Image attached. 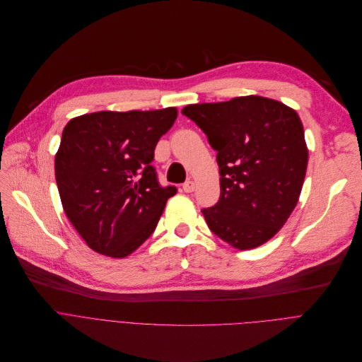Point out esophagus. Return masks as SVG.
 <instances>
[{
    "label": "esophagus",
    "instance_id": "esophagus-1",
    "mask_svg": "<svg viewBox=\"0 0 362 362\" xmlns=\"http://www.w3.org/2000/svg\"><path fill=\"white\" fill-rule=\"evenodd\" d=\"M182 189L185 191V193H193V191H194V182L193 181H185L182 184Z\"/></svg>",
    "mask_w": 362,
    "mask_h": 362
}]
</instances>
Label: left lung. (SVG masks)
I'll return each mask as SVG.
<instances>
[{
	"mask_svg": "<svg viewBox=\"0 0 362 362\" xmlns=\"http://www.w3.org/2000/svg\"><path fill=\"white\" fill-rule=\"evenodd\" d=\"M182 114L218 153L221 197L202 210L207 226L238 250L267 243L291 216L305 178L308 148L298 114L254 95L187 105Z\"/></svg>",
	"mask_w": 362,
	"mask_h": 362,
	"instance_id": "obj_1",
	"label": "left lung"
}]
</instances>
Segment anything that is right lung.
I'll use <instances>...</instances> for the list:
<instances>
[{"instance_id": "right-lung-1", "label": "right lung", "mask_w": 362, "mask_h": 362, "mask_svg": "<svg viewBox=\"0 0 362 362\" xmlns=\"http://www.w3.org/2000/svg\"><path fill=\"white\" fill-rule=\"evenodd\" d=\"M177 108L84 114L69 121L55 155V180L67 218L96 252L124 259L152 235L174 185L152 166Z\"/></svg>"}]
</instances>
